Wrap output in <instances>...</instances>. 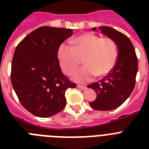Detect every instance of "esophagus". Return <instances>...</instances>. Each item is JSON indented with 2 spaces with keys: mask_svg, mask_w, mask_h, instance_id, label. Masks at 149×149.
<instances>
[{
  "mask_svg": "<svg viewBox=\"0 0 149 149\" xmlns=\"http://www.w3.org/2000/svg\"><path fill=\"white\" fill-rule=\"evenodd\" d=\"M77 87H78V88H80V89H82V90H86V86H84V85H77Z\"/></svg>",
  "mask_w": 149,
  "mask_h": 149,
  "instance_id": "34e87169",
  "label": "esophagus"
}]
</instances>
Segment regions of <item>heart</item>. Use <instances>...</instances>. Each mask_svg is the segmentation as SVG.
Masks as SVG:
<instances>
[{"label": "heart", "instance_id": "1", "mask_svg": "<svg viewBox=\"0 0 149 149\" xmlns=\"http://www.w3.org/2000/svg\"><path fill=\"white\" fill-rule=\"evenodd\" d=\"M72 46L62 43L58 48L57 56L64 73L75 72L84 57L86 65L72 76L75 81L84 83L93 77H104L114 67L118 59V46L111 38H100L96 34L87 32L71 41Z\"/></svg>", "mask_w": 149, "mask_h": 149}]
</instances>
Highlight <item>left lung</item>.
I'll list each match as a JSON object with an SVG mask.
<instances>
[{
	"mask_svg": "<svg viewBox=\"0 0 149 149\" xmlns=\"http://www.w3.org/2000/svg\"><path fill=\"white\" fill-rule=\"evenodd\" d=\"M100 29L102 34L115 42L118 56L114 67L108 74L99 82L87 86L97 93V99L90 105L98 111H111L120 107L134 90L138 58L132 42L125 35L110 27L100 26Z\"/></svg>",
	"mask_w": 149,
	"mask_h": 149,
	"instance_id": "1",
	"label": "left lung"
}]
</instances>
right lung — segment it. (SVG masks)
<instances>
[{
	"instance_id": "right-lung-1",
	"label": "right lung",
	"mask_w": 149,
	"mask_h": 149,
	"mask_svg": "<svg viewBox=\"0 0 149 149\" xmlns=\"http://www.w3.org/2000/svg\"><path fill=\"white\" fill-rule=\"evenodd\" d=\"M72 31L40 27L15 49L10 72L13 88L22 106L37 117L48 118L62 111L66 90L77 86L62 72L57 56L58 46Z\"/></svg>"
}]
</instances>
